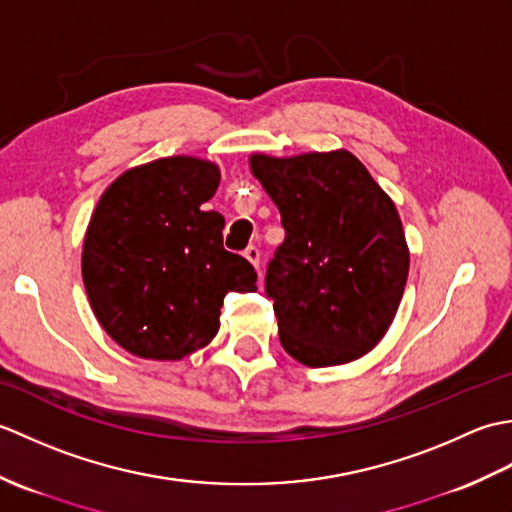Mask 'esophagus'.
Instances as JSON below:
<instances>
[{"mask_svg":"<svg viewBox=\"0 0 512 512\" xmlns=\"http://www.w3.org/2000/svg\"><path fill=\"white\" fill-rule=\"evenodd\" d=\"M244 257H246L248 262L253 264L255 268H259V257H262V253H259L257 246H248V248L244 250Z\"/></svg>","mask_w":512,"mask_h":512,"instance_id":"obj_1","label":"esophagus"}]
</instances>
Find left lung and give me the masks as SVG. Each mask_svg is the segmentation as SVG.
<instances>
[{"instance_id":"8db88e82","label":"left lung","mask_w":512,"mask_h":512,"mask_svg":"<svg viewBox=\"0 0 512 512\" xmlns=\"http://www.w3.org/2000/svg\"><path fill=\"white\" fill-rule=\"evenodd\" d=\"M248 165L286 228L266 275L284 350L308 367L372 352L409 275L396 204L347 149L253 154Z\"/></svg>"}]
</instances>
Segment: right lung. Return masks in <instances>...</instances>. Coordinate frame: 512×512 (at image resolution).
Masks as SVG:
<instances>
[{
	"instance_id": "add662e5",
	"label": "right lung",
	"mask_w": 512,
	"mask_h": 512,
	"mask_svg": "<svg viewBox=\"0 0 512 512\" xmlns=\"http://www.w3.org/2000/svg\"><path fill=\"white\" fill-rule=\"evenodd\" d=\"M220 178L211 160L158 158L123 171L96 204L83 286L129 354L180 361L213 341L226 292L257 290L255 268L222 246L224 217L202 209Z\"/></svg>"
}]
</instances>
